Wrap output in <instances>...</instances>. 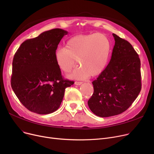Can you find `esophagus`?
<instances>
[{
  "instance_id": "esophagus-1",
  "label": "esophagus",
  "mask_w": 154,
  "mask_h": 154,
  "mask_svg": "<svg viewBox=\"0 0 154 154\" xmlns=\"http://www.w3.org/2000/svg\"><path fill=\"white\" fill-rule=\"evenodd\" d=\"M82 84V82H79V81H75V84L77 85H81Z\"/></svg>"
}]
</instances>
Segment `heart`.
<instances>
[{
    "instance_id": "b5f03b06",
    "label": "heart",
    "mask_w": 154,
    "mask_h": 154,
    "mask_svg": "<svg viewBox=\"0 0 154 154\" xmlns=\"http://www.w3.org/2000/svg\"><path fill=\"white\" fill-rule=\"evenodd\" d=\"M111 51V41L106 35H79L68 40L66 48H59L55 51V59L65 73L71 72L77 60L82 68L76 69L71 77L82 79L100 74L107 66Z\"/></svg>"
}]
</instances>
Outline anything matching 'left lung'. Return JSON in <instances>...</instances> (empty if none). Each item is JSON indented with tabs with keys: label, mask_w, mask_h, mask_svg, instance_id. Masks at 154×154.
<instances>
[{
	"label": "left lung",
	"mask_w": 154,
	"mask_h": 154,
	"mask_svg": "<svg viewBox=\"0 0 154 154\" xmlns=\"http://www.w3.org/2000/svg\"><path fill=\"white\" fill-rule=\"evenodd\" d=\"M108 66L92 82L94 94L88 106L94 114L108 117L129 108L142 88L140 60L132 45L115 34Z\"/></svg>",
	"instance_id": "8db88e82"
}]
</instances>
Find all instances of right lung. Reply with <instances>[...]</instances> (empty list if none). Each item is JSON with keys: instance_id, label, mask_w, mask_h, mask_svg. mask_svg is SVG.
I'll return each mask as SVG.
<instances>
[{"instance_id": "add662e5", "label": "right lung", "mask_w": 154, "mask_h": 154, "mask_svg": "<svg viewBox=\"0 0 154 154\" xmlns=\"http://www.w3.org/2000/svg\"><path fill=\"white\" fill-rule=\"evenodd\" d=\"M67 33L61 29L45 31L24 41L14 56L11 87L23 106L32 112L56 111L65 89L74 84L63 79L55 59L58 45Z\"/></svg>"}]
</instances>
